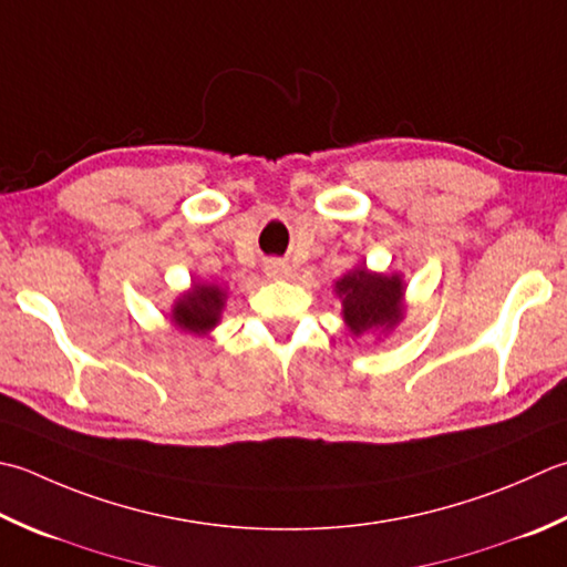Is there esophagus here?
<instances>
[{"label":"esophagus","instance_id":"obj_1","mask_svg":"<svg viewBox=\"0 0 567 567\" xmlns=\"http://www.w3.org/2000/svg\"><path fill=\"white\" fill-rule=\"evenodd\" d=\"M265 275L272 277V280H277V277H287L290 275V265L282 262V260H265Z\"/></svg>","mask_w":567,"mask_h":567}]
</instances>
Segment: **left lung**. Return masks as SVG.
Returning a JSON list of instances; mask_svg holds the SVG:
<instances>
[{"instance_id": "1", "label": "left lung", "mask_w": 567, "mask_h": 567, "mask_svg": "<svg viewBox=\"0 0 567 567\" xmlns=\"http://www.w3.org/2000/svg\"><path fill=\"white\" fill-rule=\"evenodd\" d=\"M337 292L343 297V319L353 334L371 329H391L401 321V277L373 275L359 268L341 277Z\"/></svg>"}]
</instances>
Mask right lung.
<instances>
[{
	"mask_svg": "<svg viewBox=\"0 0 567 567\" xmlns=\"http://www.w3.org/2000/svg\"><path fill=\"white\" fill-rule=\"evenodd\" d=\"M220 309H224V292L216 285H194V290L174 307L172 319L184 331L204 334L210 327H216Z\"/></svg>",
	"mask_w": 567,
	"mask_h": 567,
	"instance_id": "right-lung-1",
	"label": "right lung"
}]
</instances>
